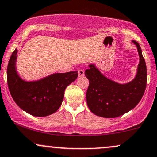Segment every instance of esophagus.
Wrapping results in <instances>:
<instances>
[{"label":"esophagus","mask_w":157,"mask_h":157,"mask_svg":"<svg viewBox=\"0 0 157 157\" xmlns=\"http://www.w3.org/2000/svg\"><path fill=\"white\" fill-rule=\"evenodd\" d=\"M78 75H79V77H82L84 75V70L83 69H80L78 70Z\"/></svg>","instance_id":"34e87169"}]
</instances>
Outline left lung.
I'll list each match as a JSON object with an SVG mask.
<instances>
[{
  "instance_id": "obj_1",
  "label": "left lung",
  "mask_w": 157,
  "mask_h": 157,
  "mask_svg": "<svg viewBox=\"0 0 157 157\" xmlns=\"http://www.w3.org/2000/svg\"><path fill=\"white\" fill-rule=\"evenodd\" d=\"M140 63L135 79L126 84H119L107 78L94 64L85 71L89 80L86 93L87 105L94 114L103 118H116L132 109L144 94L147 83L146 64L140 46L136 41Z\"/></svg>"
}]
</instances>
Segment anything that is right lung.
<instances>
[{
  "label": "right lung",
  "mask_w": 157,
  "mask_h": 157,
  "mask_svg": "<svg viewBox=\"0 0 157 157\" xmlns=\"http://www.w3.org/2000/svg\"><path fill=\"white\" fill-rule=\"evenodd\" d=\"M17 53L15 49L7 67V83L14 101L33 116L44 117L56 112L63 101L66 88L78 77L77 71L56 73L40 80L26 82L17 73Z\"/></svg>",
  "instance_id": "obj_1"
}]
</instances>
